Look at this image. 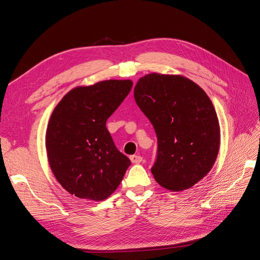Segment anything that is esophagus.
I'll use <instances>...</instances> for the list:
<instances>
[{"instance_id":"esophagus-1","label":"esophagus","mask_w":260,"mask_h":260,"mask_svg":"<svg viewBox=\"0 0 260 260\" xmlns=\"http://www.w3.org/2000/svg\"><path fill=\"white\" fill-rule=\"evenodd\" d=\"M142 157H141L140 155H132L130 157V160L133 162V164H140L141 161H142Z\"/></svg>"}]
</instances>
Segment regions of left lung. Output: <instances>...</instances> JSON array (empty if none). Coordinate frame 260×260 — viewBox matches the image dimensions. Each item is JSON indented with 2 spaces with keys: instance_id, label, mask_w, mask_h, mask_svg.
Returning a JSON list of instances; mask_svg holds the SVG:
<instances>
[{
  "instance_id": "obj_1",
  "label": "left lung",
  "mask_w": 260,
  "mask_h": 260,
  "mask_svg": "<svg viewBox=\"0 0 260 260\" xmlns=\"http://www.w3.org/2000/svg\"><path fill=\"white\" fill-rule=\"evenodd\" d=\"M135 100L157 136L156 182L175 192L192 187L211 170L220 147L219 120L206 92L181 75L152 73L138 80Z\"/></svg>"
}]
</instances>
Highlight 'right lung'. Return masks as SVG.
Returning a JSON list of instances; mask_svg holds the SVG:
<instances>
[{"instance_id":"1","label":"right lung","mask_w":260,"mask_h":260,"mask_svg":"<svg viewBox=\"0 0 260 260\" xmlns=\"http://www.w3.org/2000/svg\"><path fill=\"white\" fill-rule=\"evenodd\" d=\"M131 80L79 85L54 108L45 135L50 168L72 195L94 202L109 198L131 165L116 148L106 120L128 95Z\"/></svg>"}]
</instances>
